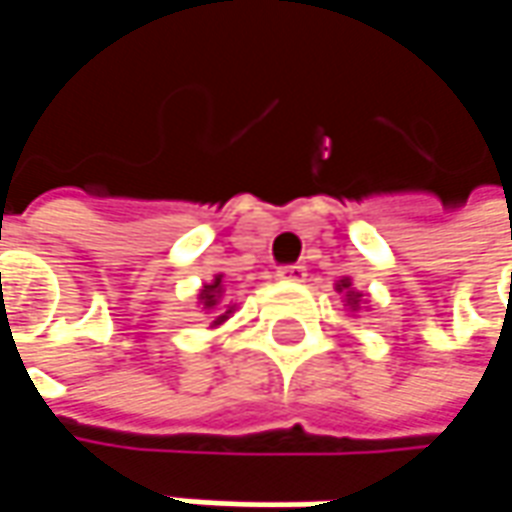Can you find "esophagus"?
<instances>
[{"label":"esophagus","instance_id":"1","mask_svg":"<svg viewBox=\"0 0 512 512\" xmlns=\"http://www.w3.org/2000/svg\"><path fill=\"white\" fill-rule=\"evenodd\" d=\"M276 276H279L282 282H305L307 267L305 265H285L276 270Z\"/></svg>","mask_w":512,"mask_h":512}]
</instances>
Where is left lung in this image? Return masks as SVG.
I'll list each match as a JSON object with an SVG mask.
<instances>
[{"label": "left lung", "instance_id": "left-lung-1", "mask_svg": "<svg viewBox=\"0 0 512 512\" xmlns=\"http://www.w3.org/2000/svg\"><path fill=\"white\" fill-rule=\"evenodd\" d=\"M339 290H347V305L356 310V307H359V296H362V293H353V290H350V279H342Z\"/></svg>", "mask_w": 512, "mask_h": 512}]
</instances>
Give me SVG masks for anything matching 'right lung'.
<instances>
[{
    "label": "right lung",
    "instance_id": "obj_1",
    "mask_svg": "<svg viewBox=\"0 0 512 512\" xmlns=\"http://www.w3.org/2000/svg\"><path fill=\"white\" fill-rule=\"evenodd\" d=\"M199 299H202L205 310L213 313V322H210V325H222L227 316L233 313V307L230 305H225L227 310H222V305H219V302H222V276H216L210 285H205V290L199 293Z\"/></svg>",
    "mask_w": 512,
    "mask_h": 512
}]
</instances>
